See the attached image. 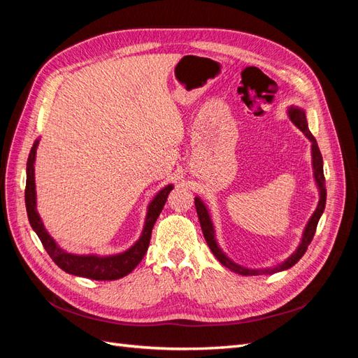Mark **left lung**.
<instances>
[{"label": "left lung", "instance_id": "1", "mask_svg": "<svg viewBox=\"0 0 358 358\" xmlns=\"http://www.w3.org/2000/svg\"><path fill=\"white\" fill-rule=\"evenodd\" d=\"M288 115H289V119L292 121V124H294L300 131L305 134L310 142H312V167H313V178H315V182H317V187H318V191H320V201H318V206L315 212L312 213L310 220L308 221L306 227H305V231H303V236H301V242L300 245L297 246L296 252L292 254L291 257H288L284 263H280L275 267H267V268H248V267H243L241 264L234 263L233 259H230L229 257H227L222 249L218 246V243H216V239H215V229H213V224H212V220H210V215H209V210L208 208H206V204L201 201V199L196 197V209H197V215H199V220H200V225H201V231L204 234V239L206 242H208L210 251L213 252V255L218 258V262L225 266L227 268L233 270V272L239 273V275H245V276H255V275H272V273H276V272H282V270H287L289 267L294 266L299 259L305 255L306 249L309 246V243L312 242L313 239V234H315V230H317V225H318V221L321 218V215L324 212V208H326V199H327V189H326V178H324V171H322V157H321V152H320V148H318V143L315 137L312 136V133L309 131L308 128V122H306V113L303 109H300V107H289L288 109Z\"/></svg>", "mask_w": 358, "mask_h": 358}]
</instances>
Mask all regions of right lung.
Returning a JSON list of instances; mask_svg holds the SVG:
<instances>
[{"mask_svg": "<svg viewBox=\"0 0 358 358\" xmlns=\"http://www.w3.org/2000/svg\"><path fill=\"white\" fill-rule=\"evenodd\" d=\"M37 146H38V140H36L34 145H32L28 162H27L25 206H27L28 220L32 230L37 233L38 239L41 241L43 246H45L50 258L55 262L58 267L64 270V272L74 276H82V278L95 279V280H115V279L127 276L128 273H131L134 267L142 262V258L148 251L154 224L159 216L162 208H164L169 194L173 189V185H167L162 188L154 197V200L149 203L142 236H140L138 241L131 248L127 249V251L116 255H107V257L70 254L64 251V249H61L57 245V242L53 241V237L46 231L45 225H43L40 215L37 212L36 180H34V162H36Z\"/></svg>", "mask_w": 358, "mask_h": 358, "instance_id": "1", "label": "right lung"}]
</instances>
